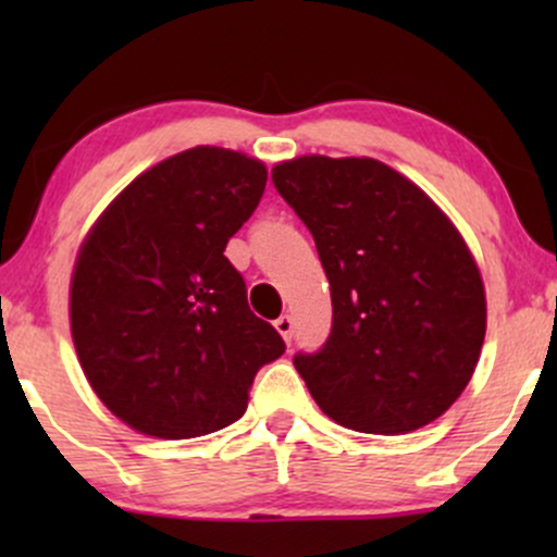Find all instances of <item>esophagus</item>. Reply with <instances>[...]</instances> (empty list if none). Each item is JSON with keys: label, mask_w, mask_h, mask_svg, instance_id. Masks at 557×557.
Returning <instances> with one entry per match:
<instances>
[{"label": "esophagus", "mask_w": 557, "mask_h": 557, "mask_svg": "<svg viewBox=\"0 0 557 557\" xmlns=\"http://www.w3.org/2000/svg\"><path fill=\"white\" fill-rule=\"evenodd\" d=\"M274 327H277L280 335L285 337V343H290V341H293V317L283 314L280 319H274Z\"/></svg>", "instance_id": "esophagus-1"}]
</instances>
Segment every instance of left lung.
Here are the masks:
<instances>
[{"mask_svg": "<svg viewBox=\"0 0 557 557\" xmlns=\"http://www.w3.org/2000/svg\"><path fill=\"white\" fill-rule=\"evenodd\" d=\"M314 235L332 330L298 374L332 421L406 434L443 417L474 374L487 300L474 257L419 185L369 157H298L272 170Z\"/></svg>", "mask_w": 557, "mask_h": 557, "instance_id": "8db88e82", "label": "left lung"}]
</instances>
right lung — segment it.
<instances>
[{"instance_id":"obj_1","label":"right lung","mask_w":557,"mask_h":557,"mask_svg":"<svg viewBox=\"0 0 557 557\" xmlns=\"http://www.w3.org/2000/svg\"><path fill=\"white\" fill-rule=\"evenodd\" d=\"M264 185L259 159L196 146L138 175L83 240L73 343L94 393L136 432L188 440L233 424L259 369L285 354L225 257Z\"/></svg>"}]
</instances>
